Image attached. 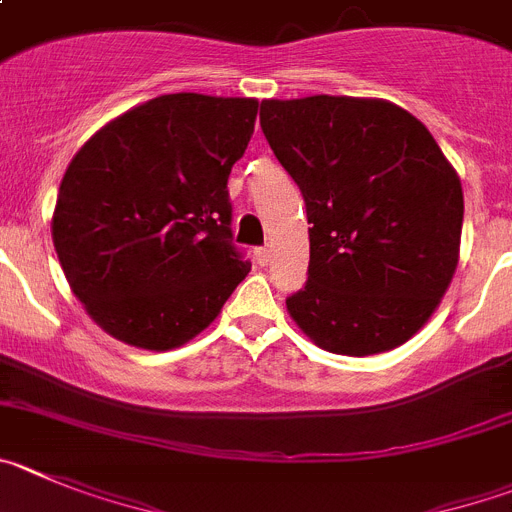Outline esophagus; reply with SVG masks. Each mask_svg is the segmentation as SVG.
Returning a JSON list of instances; mask_svg holds the SVG:
<instances>
[{
    "label": "esophagus",
    "instance_id": "34e87169",
    "mask_svg": "<svg viewBox=\"0 0 512 512\" xmlns=\"http://www.w3.org/2000/svg\"><path fill=\"white\" fill-rule=\"evenodd\" d=\"M256 261H259L261 266H269V261H271V248L266 246V248H256Z\"/></svg>",
    "mask_w": 512,
    "mask_h": 512
}]
</instances>
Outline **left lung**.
I'll return each instance as SVG.
<instances>
[{"label":"left lung","mask_w":512,"mask_h":512,"mask_svg":"<svg viewBox=\"0 0 512 512\" xmlns=\"http://www.w3.org/2000/svg\"><path fill=\"white\" fill-rule=\"evenodd\" d=\"M261 129L312 223L292 320L317 348L350 358L409 342L459 264L462 182L437 139L386 98L325 93L266 98Z\"/></svg>","instance_id":"left-lung-1"}]
</instances>
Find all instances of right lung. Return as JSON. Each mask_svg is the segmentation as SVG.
Segmentation results:
<instances>
[{
	"mask_svg": "<svg viewBox=\"0 0 512 512\" xmlns=\"http://www.w3.org/2000/svg\"><path fill=\"white\" fill-rule=\"evenodd\" d=\"M256 98L167 93L111 119L70 159L53 246L91 320L131 348H180L246 279L231 246L228 175Z\"/></svg>",
	"mask_w": 512,
	"mask_h": 512,
	"instance_id": "obj_1",
	"label": "right lung"
}]
</instances>
